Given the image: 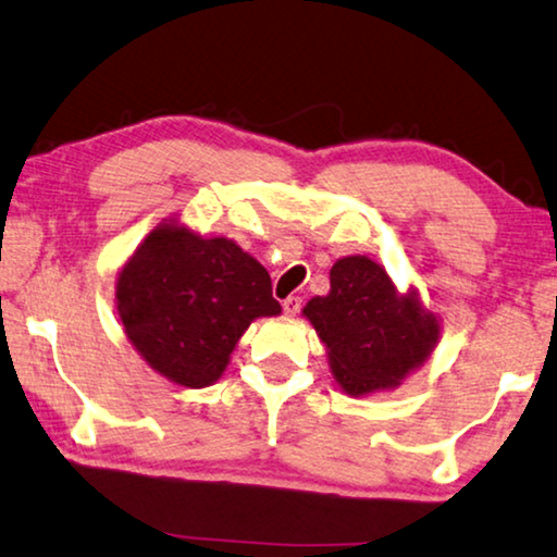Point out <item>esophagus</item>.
Masks as SVG:
<instances>
[{"label":"esophagus","mask_w":557,"mask_h":557,"mask_svg":"<svg viewBox=\"0 0 557 557\" xmlns=\"http://www.w3.org/2000/svg\"><path fill=\"white\" fill-rule=\"evenodd\" d=\"M298 311H301V298L298 296H288L284 301V313L286 315H296Z\"/></svg>","instance_id":"34e87169"}]
</instances>
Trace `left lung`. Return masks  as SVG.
Masks as SVG:
<instances>
[{"instance_id": "1", "label": "left lung", "mask_w": 557, "mask_h": 557, "mask_svg": "<svg viewBox=\"0 0 557 557\" xmlns=\"http://www.w3.org/2000/svg\"><path fill=\"white\" fill-rule=\"evenodd\" d=\"M304 319L326 346L329 368L354 398L398 388L441 341V315L416 286L398 290L368 256H344L331 267V290L304 306Z\"/></svg>"}]
</instances>
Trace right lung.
<instances>
[{
	"instance_id": "obj_1",
	"label": "right lung",
	"mask_w": 557,
	"mask_h": 557,
	"mask_svg": "<svg viewBox=\"0 0 557 557\" xmlns=\"http://www.w3.org/2000/svg\"><path fill=\"white\" fill-rule=\"evenodd\" d=\"M116 313L153 371L176 386L207 388L224 375L246 329L281 306L251 253L169 216L119 269Z\"/></svg>"
}]
</instances>
